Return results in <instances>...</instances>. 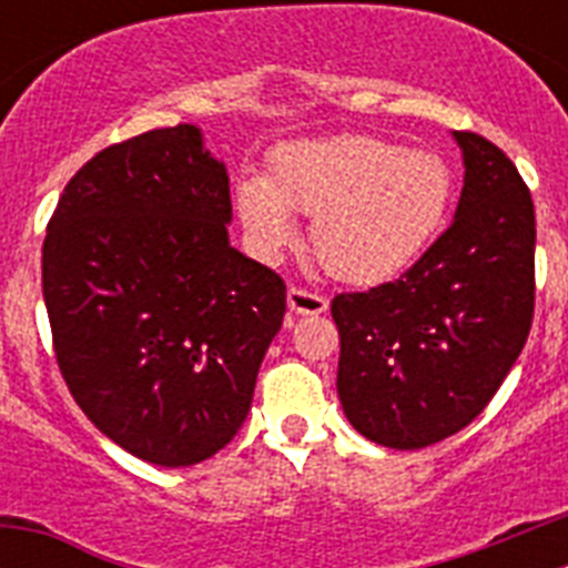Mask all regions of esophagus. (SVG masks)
Segmentation results:
<instances>
[{
	"label": "esophagus",
	"instance_id": "esophagus-1",
	"mask_svg": "<svg viewBox=\"0 0 568 568\" xmlns=\"http://www.w3.org/2000/svg\"><path fill=\"white\" fill-rule=\"evenodd\" d=\"M287 307L295 315H318L329 307L327 298L318 293H310L304 287H290L287 290Z\"/></svg>",
	"mask_w": 568,
	"mask_h": 568
}]
</instances>
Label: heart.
Listing matches in <instances>:
<instances>
[{
	"label": "heart",
	"instance_id": "obj_1",
	"mask_svg": "<svg viewBox=\"0 0 568 568\" xmlns=\"http://www.w3.org/2000/svg\"><path fill=\"white\" fill-rule=\"evenodd\" d=\"M449 164L381 135H338L275 155L270 179L239 184L241 224L264 255L295 241L286 210L313 219L310 247L333 278L373 287L404 273L444 227L453 204Z\"/></svg>",
	"mask_w": 568,
	"mask_h": 568
}]
</instances>
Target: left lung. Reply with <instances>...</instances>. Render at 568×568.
Instances as JSON below:
<instances>
[{"mask_svg":"<svg viewBox=\"0 0 568 568\" xmlns=\"http://www.w3.org/2000/svg\"><path fill=\"white\" fill-rule=\"evenodd\" d=\"M455 222L400 278L333 298L338 395L364 438L424 449L478 418L535 315V204L509 155L471 130Z\"/></svg>","mask_w":568,"mask_h":568,"instance_id":"8db88e82","label":"left lung"}]
</instances>
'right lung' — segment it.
Returning <instances> with one entry per match:
<instances>
[{
    "label": "right lung",
    "instance_id": "right-lung-1",
    "mask_svg": "<svg viewBox=\"0 0 568 568\" xmlns=\"http://www.w3.org/2000/svg\"><path fill=\"white\" fill-rule=\"evenodd\" d=\"M230 179L193 124L110 144L59 195L42 293L70 395L135 458L193 466L233 440L287 313L230 247Z\"/></svg>",
    "mask_w": 568,
    "mask_h": 568
}]
</instances>
